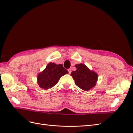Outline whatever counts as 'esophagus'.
Listing matches in <instances>:
<instances>
[{
    "instance_id": "esophagus-1",
    "label": "esophagus",
    "mask_w": 133,
    "mask_h": 133,
    "mask_svg": "<svg viewBox=\"0 0 133 133\" xmlns=\"http://www.w3.org/2000/svg\"><path fill=\"white\" fill-rule=\"evenodd\" d=\"M68 72H69V74H71V70L70 69H68Z\"/></svg>"
}]
</instances>
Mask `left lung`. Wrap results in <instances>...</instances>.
Listing matches in <instances>:
<instances>
[{
	"instance_id": "1",
	"label": "left lung",
	"mask_w": 133,
	"mask_h": 133,
	"mask_svg": "<svg viewBox=\"0 0 133 133\" xmlns=\"http://www.w3.org/2000/svg\"><path fill=\"white\" fill-rule=\"evenodd\" d=\"M75 67L76 70L72 71L71 76L75 81L76 86L85 91L93 88L97 82V74L90 70L83 64H78Z\"/></svg>"
}]
</instances>
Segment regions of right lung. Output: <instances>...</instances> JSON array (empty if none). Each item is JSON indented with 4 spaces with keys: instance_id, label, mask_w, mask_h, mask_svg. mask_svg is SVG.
<instances>
[{
    "instance_id": "obj_1",
    "label": "right lung",
    "mask_w": 133,
    "mask_h": 133,
    "mask_svg": "<svg viewBox=\"0 0 133 133\" xmlns=\"http://www.w3.org/2000/svg\"><path fill=\"white\" fill-rule=\"evenodd\" d=\"M68 71L64 68L62 64H56L50 62L45 69L38 74V83L40 87L44 89L51 88L58 83L60 78L68 74Z\"/></svg>"
}]
</instances>
